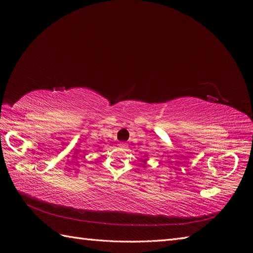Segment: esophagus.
<instances>
[{
	"instance_id": "1",
	"label": "esophagus",
	"mask_w": 253,
	"mask_h": 253,
	"mask_svg": "<svg viewBox=\"0 0 253 253\" xmlns=\"http://www.w3.org/2000/svg\"><path fill=\"white\" fill-rule=\"evenodd\" d=\"M118 145H119L120 148H124V149L127 148V143H126V142H119V143H118Z\"/></svg>"
}]
</instances>
